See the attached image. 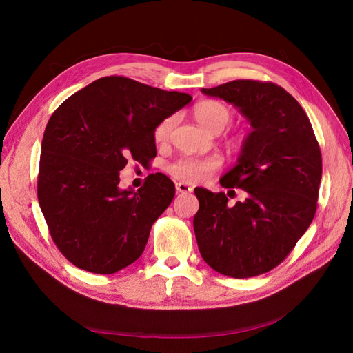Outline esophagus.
I'll return each instance as SVG.
<instances>
[{"instance_id":"1","label":"esophagus","mask_w":353,"mask_h":353,"mask_svg":"<svg viewBox=\"0 0 353 353\" xmlns=\"http://www.w3.org/2000/svg\"><path fill=\"white\" fill-rule=\"evenodd\" d=\"M176 190L179 192V193H190V192H193V188L192 186H189V184H186V183H177L176 184Z\"/></svg>"}]
</instances>
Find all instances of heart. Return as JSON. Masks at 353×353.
<instances>
[{"label": "heart", "mask_w": 353, "mask_h": 353, "mask_svg": "<svg viewBox=\"0 0 353 353\" xmlns=\"http://www.w3.org/2000/svg\"><path fill=\"white\" fill-rule=\"evenodd\" d=\"M193 114L199 124L210 133H220L230 121V110L228 108V105L217 100H203L197 103L194 105ZM173 124V117H165L156 125L153 139L157 144H163L169 140ZM219 165L220 160L217 157H184L167 165V172L174 179L183 181H200L209 177Z\"/></svg>", "instance_id": "1"}]
</instances>
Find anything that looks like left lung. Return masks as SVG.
<instances>
[{
	"label": "left lung",
	"instance_id": "8db88e82",
	"mask_svg": "<svg viewBox=\"0 0 353 353\" xmlns=\"http://www.w3.org/2000/svg\"><path fill=\"white\" fill-rule=\"evenodd\" d=\"M233 104L250 123L236 164L221 176L246 199L194 189L193 219L200 254L216 272L245 279L276 268L312 223L322 179V154L312 124L289 92L273 83L236 80L201 88Z\"/></svg>",
	"mask_w": 353,
	"mask_h": 353
}]
</instances>
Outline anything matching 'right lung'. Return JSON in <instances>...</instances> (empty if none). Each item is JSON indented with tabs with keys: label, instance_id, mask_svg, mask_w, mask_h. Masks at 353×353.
<instances>
[{
	"label": "right lung",
	"instance_id": "add662e5",
	"mask_svg": "<svg viewBox=\"0 0 353 353\" xmlns=\"http://www.w3.org/2000/svg\"><path fill=\"white\" fill-rule=\"evenodd\" d=\"M192 101L125 77H103L74 92L47 123L39 201L51 237L80 269L116 273L141 256L152 226L174 197L156 173L134 192L120 188L127 160L156 157V125Z\"/></svg>",
	"mask_w": 353,
	"mask_h": 353
}]
</instances>
